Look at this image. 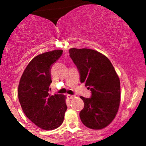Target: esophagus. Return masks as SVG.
Wrapping results in <instances>:
<instances>
[{
  "label": "esophagus",
  "instance_id": "1",
  "mask_svg": "<svg viewBox=\"0 0 146 146\" xmlns=\"http://www.w3.org/2000/svg\"><path fill=\"white\" fill-rule=\"evenodd\" d=\"M75 97V95H67V98L68 99H73Z\"/></svg>",
  "mask_w": 146,
  "mask_h": 146
}]
</instances>
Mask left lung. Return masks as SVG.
Wrapping results in <instances>:
<instances>
[{
	"label": "left lung",
	"instance_id": "8db88e82",
	"mask_svg": "<svg viewBox=\"0 0 146 146\" xmlns=\"http://www.w3.org/2000/svg\"><path fill=\"white\" fill-rule=\"evenodd\" d=\"M70 57L78 67L80 82L91 91V98H80L84 107L80 113L83 124L101 130L113 121L120 104V80L106 56L90 48H71Z\"/></svg>",
	"mask_w": 146,
	"mask_h": 146
}]
</instances>
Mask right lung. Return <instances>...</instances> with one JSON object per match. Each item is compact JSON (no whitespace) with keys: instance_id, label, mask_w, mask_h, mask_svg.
Instances as JSON below:
<instances>
[{"instance_id":"obj_1","label":"right lung","mask_w":146,"mask_h":146,"mask_svg":"<svg viewBox=\"0 0 146 146\" xmlns=\"http://www.w3.org/2000/svg\"><path fill=\"white\" fill-rule=\"evenodd\" d=\"M62 50L38 55L28 64L18 88L23 112L35 125L44 130H54L63 123L67 109L66 96L48 93L52 82L51 66L60 58Z\"/></svg>"}]
</instances>
